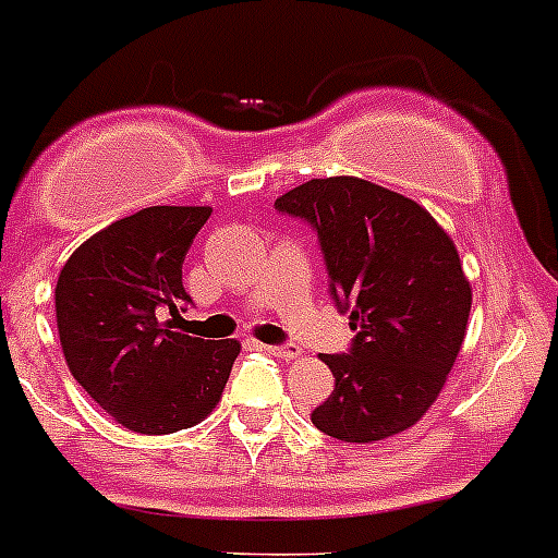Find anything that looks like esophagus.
I'll use <instances>...</instances> for the list:
<instances>
[{
    "instance_id": "1",
    "label": "esophagus",
    "mask_w": 558,
    "mask_h": 558,
    "mask_svg": "<svg viewBox=\"0 0 558 558\" xmlns=\"http://www.w3.org/2000/svg\"><path fill=\"white\" fill-rule=\"evenodd\" d=\"M265 350L274 355V359L279 361H296L299 355H302V350H299L296 344H282V347H265Z\"/></svg>"
}]
</instances>
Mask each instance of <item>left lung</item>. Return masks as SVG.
I'll list each match as a JSON object with an SVG mask.
<instances>
[{"mask_svg": "<svg viewBox=\"0 0 558 558\" xmlns=\"http://www.w3.org/2000/svg\"><path fill=\"white\" fill-rule=\"evenodd\" d=\"M276 208L311 222L330 293L350 311V352L318 355L336 389L311 415L344 442H375L415 426L442 392L471 313L454 242L415 199L361 178L290 189Z\"/></svg>", "mask_w": 558, "mask_h": 558, "instance_id": "obj_1", "label": "left lung"}]
</instances>
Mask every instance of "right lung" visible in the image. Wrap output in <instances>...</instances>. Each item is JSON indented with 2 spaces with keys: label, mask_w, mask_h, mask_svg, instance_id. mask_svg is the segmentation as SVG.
I'll use <instances>...</instances> for the list:
<instances>
[{
  "label": "right lung",
  "mask_w": 558,
  "mask_h": 558,
  "mask_svg": "<svg viewBox=\"0 0 558 558\" xmlns=\"http://www.w3.org/2000/svg\"><path fill=\"white\" fill-rule=\"evenodd\" d=\"M208 206H151L81 242L56 282L66 366L121 426L171 435L220 403L240 341L171 330L183 302V259ZM169 312V323L159 318Z\"/></svg>",
  "instance_id": "obj_1"
}]
</instances>
